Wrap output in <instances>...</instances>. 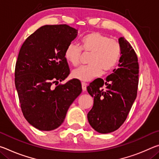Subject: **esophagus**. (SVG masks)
I'll return each mask as SVG.
<instances>
[{"label":"esophagus","instance_id":"esophagus-1","mask_svg":"<svg viewBox=\"0 0 159 159\" xmlns=\"http://www.w3.org/2000/svg\"><path fill=\"white\" fill-rule=\"evenodd\" d=\"M82 89L83 91H85L86 90V87H87V83H85L84 82H82Z\"/></svg>","mask_w":159,"mask_h":159}]
</instances>
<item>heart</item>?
I'll return each instance as SVG.
<instances>
[{"label":"heart","instance_id":"obj_1","mask_svg":"<svg viewBox=\"0 0 159 159\" xmlns=\"http://www.w3.org/2000/svg\"><path fill=\"white\" fill-rule=\"evenodd\" d=\"M90 52L88 65L80 66L72 71V77L83 81H89L102 73L111 71L119 61L121 47L116 39H110L104 34L92 32L80 40V47L71 43L64 51V57L73 66L80 62L81 51Z\"/></svg>","mask_w":159,"mask_h":159}]
</instances>
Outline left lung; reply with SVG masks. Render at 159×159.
<instances>
[{
  "label": "left lung",
  "instance_id": "left-lung-1",
  "mask_svg": "<svg viewBox=\"0 0 159 159\" xmlns=\"http://www.w3.org/2000/svg\"><path fill=\"white\" fill-rule=\"evenodd\" d=\"M118 41L121 57L118 69L105 80L99 78L87 87L94 98L93 107L88 114V122L94 130L102 134L114 132L123 125L138 93V56L124 38L120 37Z\"/></svg>",
  "mask_w": 159,
  "mask_h": 159
}]
</instances>
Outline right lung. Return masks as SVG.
<instances>
[{
    "mask_svg": "<svg viewBox=\"0 0 159 159\" xmlns=\"http://www.w3.org/2000/svg\"><path fill=\"white\" fill-rule=\"evenodd\" d=\"M76 36L77 30L66 25H45L30 35L20 48L15 87L24 116L40 130L61 125L70 105L82 92L78 79L58 85L70 74L64 51Z\"/></svg>",
    "mask_w": 159,
    "mask_h": 159,
    "instance_id": "right-lung-1",
    "label": "right lung"
}]
</instances>
